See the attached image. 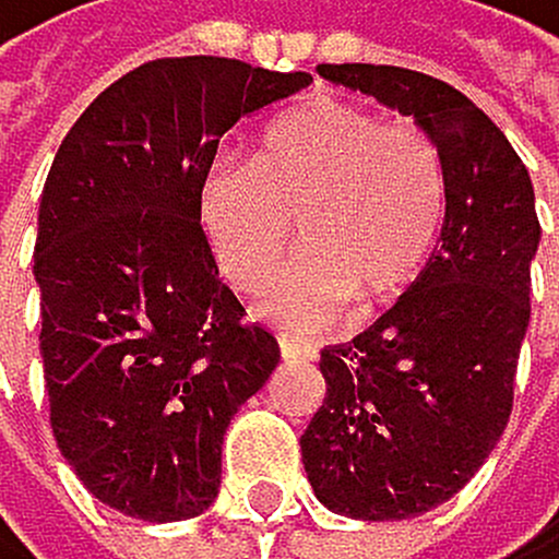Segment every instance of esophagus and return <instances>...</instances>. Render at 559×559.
<instances>
[{"label":"esophagus","instance_id":"1","mask_svg":"<svg viewBox=\"0 0 559 559\" xmlns=\"http://www.w3.org/2000/svg\"><path fill=\"white\" fill-rule=\"evenodd\" d=\"M277 347H282V358H288V362H299V358H314L318 352L311 344H304V340H293V336H277Z\"/></svg>","mask_w":559,"mask_h":559}]
</instances>
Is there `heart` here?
<instances>
[{"label":"heart","instance_id":"b5f03b06","mask_svg":"<svg viewBox=\"0 0 559 559\" xmlns=\"http://www.w3.org/2000/svg\"><path fill=\"white\" fill-rule=\"evenodd\" d=\"M226 282L263 293L296 237L304 255L271 296L277 322L329 325L355 304H403L447 230V160L417 120L311 98L266 127L252 160L219 164L201 197Z\"/></svg>","mask_w":559,"mask_h":559}]
</instances>
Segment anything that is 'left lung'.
I'll return each instance as SVG.
<instances>
[{"instance_id": "left-lung-1", "label": "left lung", "mask_w": 559, "mask_h": 559, "mask_svg": "<svg viewBox=\"0 0 559 559\" xmlns=\"http://www.w3.org/2000/svg\"><path fill=\"white\" fill-rule=\"evenodd\" d=\"M318 72L414 116L447 160L443 248L369 333L322 352L325 399L299 436L322 506L409 520L454 498L509 425L542 237L535 186L495 120L436 75L395 64Z\"/></svg>"}]
</instances>
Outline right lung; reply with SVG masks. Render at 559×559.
Listing matches in <instances>:
<instances>
[{
    "label": "right lung",
    "instance_id": "right-lung-1",
    "mask_svg": "<svg viewBox=\"0 0 559 559\" xmlns=\"http://www.w3.org/2000/svg\"><path fill=\"white\" fill-rule=\"evenodd\" d=\"M307 83L234 58L145 61L50 164L35 234L50 428L123 516L167 524L212 506L226 425L282 358L219 282L201 193L223 134Z\"/></svg>",
    "mask_w": 559,
    "mask_h": 559
}]
</instances>
